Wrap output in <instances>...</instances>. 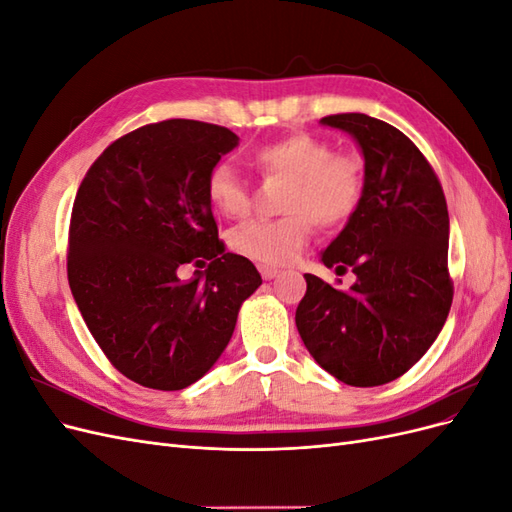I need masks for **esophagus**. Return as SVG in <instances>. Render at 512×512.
Segmentation results:
<instances>
[{
	"instance_id": "1",
	"label": "esophagus",
	"mask_w": 512,
	"mask_h": 512,
	"mask_svg": "<svg viewBox=\"0 0 512 512\" xmlns=\"http://www.w3.org/2000/svg\"><path fill=\"white\" fill-rule=\"evenodd\" d=\"M258 271H260V275H262V280H273V277H277V273H280L277 269L267 267V265H260Z\"/></svg>"
}]
</instances>
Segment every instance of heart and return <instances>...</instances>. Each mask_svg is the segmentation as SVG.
Listing matches in <instances>:
<instances>
[{
  "label": "heart",
  "mask_w": 512,
  "mask_h": 512,
  "mask_svg": "<svg viewBox=\"0 0 512 512\" xmlns=\"http://www.w3.org/2000/svg\"><path fill=\"white\" fill-rule=\"evenodd\" d=\"M252 160L265 177L288 181L280 220H250L230 230L228 243L260 265H286L307 243L312 224L329 230L344 226L361 207L365 192L363 160L333 151L320 136L297 132L254 149ZM207 198L222 215L243 218L250 190L230 164H215L207 175Z\"/></svg>",
  "instance_id": "b5f03b06"
}]
</instances>
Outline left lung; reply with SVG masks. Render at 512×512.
Masks as SVG:
<instances>
[{"instance_id":"8db88e82","label":"left lung","mask_w":512,"mask_h":512,"mask_svg":"<svg viewBox=\"0 0 512 512\" xmlns=\"http://www.w3.org/2000/svg\"><path fill=\"white\" fill-rule=\"evenodd\" d=\"M320 123L348 132L365 158L361 207L322 252L324 265L356 280L337 290L307 273L294 320L324 371L380 386L421 359L451 309L446 198L423 153L386 121L342 113Z\"/></svg>"}]
</instances>
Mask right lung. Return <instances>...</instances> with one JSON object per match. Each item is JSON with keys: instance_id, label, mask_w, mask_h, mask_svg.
Here are the masks:
<instances>
[{"instance_id": "obj_1", "label": "right lung", "mask_w": 512, "mask_h": 512, "mask_svg": "<svg viewBox=\"0 0 512 512\" xmlns=\"http://www.w3.org/2000/svg\"><path fill=\"white\" fill-rule=\"evenodd\" d=\"M237 145L213 123H149L108 145L76 192L72 297L106 359L147 389L181 391L203 378L262 284L250 260L224 252L205 188ZM185 264L201 271L181 283Z\"/></svg>"}]
</instances>
